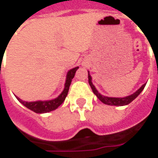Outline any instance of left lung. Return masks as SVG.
I'll return each mask as SVG.
<instances>
[{
    "label": "left lung",
    "mask_w": 158,
    "mask_h": 158,
    "mask_svg": "<svg viewBox=\"0 0 158 158\" xmlns=\"http://www.w3.org/2000/svg\"><path fill=\"white\" fill-rule=\"evenodd\" d=\"M89 83L91 89L93 90L94 94L97 96V98L101 101L102 102H103L104 104L106 105H109V106H125V105H128L129 103H131L134 99L139 96V94L141 92L142 90L144 89V87L146 85V83H144L143 85L141 86V88L139 89L136 91L135 93H133L131 95H128V96H126V97L123 98H115V97H107V96H104V95H102L101 94L99 93L97 91V89H95V87L93 85L92 83V78H91V76L89 75Z\"/></svg>",
    "instance_id": "obj_1"
}]
</instances>
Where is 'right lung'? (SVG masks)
<instances>
[{
  "instance_id": "right-lung-1",
  "label": "right lung",
  "mask_w": 158,
  "mask_h": 158,
  "mask_svg": "<svg viewBox=\"0 0 158 158\" xmlns=\"http://www.w3.org/2000/svg\"><path fill=\"white\" fill-rule=\"evenodd\" d=\"M78 69V67L73 68L72 69L69 70L67 77H66V81H65L64 84V89L63 90V92L60 94V95H58V97H56L54 100H51V101H37V102H24L21 99H19V97H17V100L19 101L21 104H23L24 106L29 108L30 110L35 112L37 114H44V113H48L56 109L58 106H60L63 102H64L65 98L67 96L69 92V86L71 83L73 77H75L76 71Z\"/></svg>"
}]
</instances>
